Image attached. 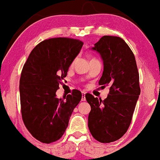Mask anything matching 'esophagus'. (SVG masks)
I'll return each mask as SVG.
<instances>
[{"label": "esophagus", "instance_id": "1", "mask_svg": "<svg viewBox=\"0 0 160 160\" xmlns=\"http://www.w3.org/2000/svg\"><path fill=\"white\" fill-rule=\"evenodd\" d=\"M86 93L85 92H82V98H81V101H86Z\"/></svg>", "mask_w": 160, "mask_h": 160}]
</instances>
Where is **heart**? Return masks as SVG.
Returning a JSON list of instances; mask_svg holds the SVG:
<instances>
[{
  "instance_id": "b5f03b06",
  "label": "heart",
  "mask_w": 160,
  "mask_h": 160,
  "mask_svg": "<svg viewBox=\"0 0 160 160\" xmlns=\"http://www.w3.org/2000/svg\"><path fill=\"white\" fill-rule=\"evenodd\" d=\"M74 62H75V60H74V61H73V62H72V65H71V66H73V65H74Z\"/></svg>"
}]
</instances>
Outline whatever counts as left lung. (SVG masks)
<instances>
[{"label": "left lung", "mask_w": 160, "mask_h": 160, "mask_svg": "<svg viewBox=\"0 0 160 160\" xmlns=\"http://www.w3.org/2000/svg\"><path fill=\"white\" fill-rule=\"evenodd\" d=\"M92 49L103 62L99 85L109 86V92L103 101L86 95L91 106L88 127L96 140L109 143L122 138L130 127L141 92L139 75L133 53L122 38L104 36Z\"/></svg>", "instance_id": "1"}]
</instances>
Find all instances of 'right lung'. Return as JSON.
<instances>
[{"mask_svg":"<svg viewBox=\"0 0 160 160\" xmlns=\"http://www.w3.org/2000/svg\"><path fill=\"white\" fill-rule=\"evenodd\" d=\"M82 45L69 38L44 40L32 49L23 67L19 83L23 122L30 134L43 143L62 136L81 100L79 90L63 98H57L56 92Z\"/></svg>","mask_w":160,"mask_h":160,"instance_id":"obj_1","label":"right lung"}]
</instances>
